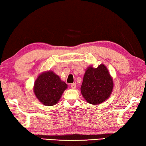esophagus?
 I'll use <instances>...</instances> for the list:
<instances>
[{
    "instance_id": "1",
    "label": "esophagus",
    "mask_w": 146,
    "mask_h": 146,
    "mask_svg": "<svg viewBox=\"0 0 146 146\" xmlns=\"http://www.w3.org/2000/svg\"><path fill=\"white\" fill-rule=\"evenodd\" d=\"M70 86H71V88L72 89H75L76 88V83H73V84H72L70 85Z\"/></svg>"
}]
</instances>
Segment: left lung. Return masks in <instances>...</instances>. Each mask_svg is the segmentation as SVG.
Here are the masks:
<instances>
[{
    "label": "left lung",
    "mask_w": 146,
    "mask_h": 146,
    "mask_svg": "<svg viewBox=\"0 0 146 146\" xmlns=\"http://www.w3.org/2000/svg\"><path fill=\"white\" fill-rule=\"evenodd\" d=\"M113 85L112 78L104 65L100 64L96 68L90 66L84 76L81 93L88 103L99 104L108 98Z\"/></svg>",
    "instance_id": "obj_1"
}]
</instances>
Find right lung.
Here are the masks:
<instances>
[{"instance_id":"1","label":"right lung","mask_w":146,"mask_h":146,"mask_svg":"<svg viewBox=\"0 0 146 146\" xmlns=\"http://www.w3.org/2000/svg\"><path fill=\"white\" fill-rule=\"evenodd\" d=\"M67 84L62 82L53 72L48 71L39 75L35 81L34 92L38 100L46 106H53L60 98L67 88Z\"/></svg>"}]
</instances>
